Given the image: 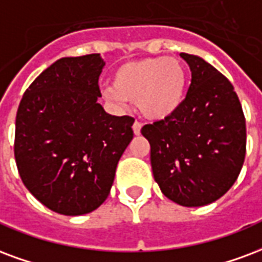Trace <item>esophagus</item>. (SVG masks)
<instances>
[{
  "label": "esophagus",
  "mask_w": 262,
  "mask_h": 262,
  "mask_svg": "<svg viewBox=\"0 0 262 262\" xmlns=\"http://www.w3.org/2000/svg\"><path fill=\"white\" fill-rule=\"evenodd\" d=\"M140 130H141V123L140 122H135V123H133V133H135L136 136H139V135H140Z\"/></svg>",
  "instance_id": "obj_1"
}]
</instances>
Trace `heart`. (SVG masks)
I'll return each instance as SVG.
<instances>
[{
	"mask_svg": "<svg viewBox=\"0 0 262 262\" xmlns=\"http://www.w3.org/2000/svg\"><path fill=\"white\" fill-rule=\"evenodd\" d=\"M111 84L104 90L108 101L115 105L136 102L146 119L164 121L173 115L185 100L187 73L185 65L175 58H143L116 68Z\"/></svg>",
	"mask_w": 262,
	"mask_h": 262,
	"instance_id": "b5f03b06",
	"label": "heart"
}]
</instances>
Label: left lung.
I'll list each match as a JSON object with an SVG mask.
<instances>
[{
  "label": "left lung",
  "mask_w": 262,
  "mask_h": 262,
  "mask_svg": "<svg viewBox=\"0 0 262 262\" xmlns=\"http://www.w3.org/2000/svg\"><path fill=\"white\" fill-rule=\"evenodd\" d=\"M191 84L179 110L143 126L154 179L183 207L218 200L233 185L246 156V121L233 86L203 58L182 52Z\"/></svg>",
  "instance_id": "1"
}]
</instances>
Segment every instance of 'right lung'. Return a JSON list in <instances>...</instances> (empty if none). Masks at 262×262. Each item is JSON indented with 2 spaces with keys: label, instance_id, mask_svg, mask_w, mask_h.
<instances>
[{
  "label": "right lung",
  "instance_id": "right-lung-1",
  "mask_svg": "<svg viewBox=\"0 0 262 262\" xmlns=\"http://www.w3.org/2000/svg\"><path fill=\"white\" fill-rule=\"evenodd\" d=\"M104 65L100 54L61 58L30 84L17 108L19 175L58 214L76 216L98 208L133 139L135 119L110 115L98 102Z\"/></svg>",
  "mask_w": 262,
  "mask_h": 262
}]
</instances>
